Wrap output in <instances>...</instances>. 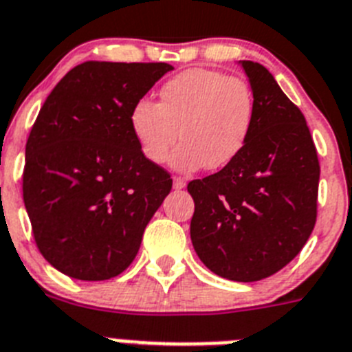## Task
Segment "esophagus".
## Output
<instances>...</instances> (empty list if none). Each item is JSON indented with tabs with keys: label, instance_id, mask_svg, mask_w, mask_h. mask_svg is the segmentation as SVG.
<instances>
[{
	"label": "esophagus",
	"instance_id": "1",
	"mask_svg": "<svg viewBox=\"0 0 352 352\" xmlns=\"http://www.w3.org/2000/svg\"><path fill=\"white\" fill-rule=\"evenodd\" d=\"M173 188H175V190H184L186 188L184 179H181V177H175V179H173Z\"/></svg>",
	"mask_w": 352,
	"mask_h": 352
}]
</instances>
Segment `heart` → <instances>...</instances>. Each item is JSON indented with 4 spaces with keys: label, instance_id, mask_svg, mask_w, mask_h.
Here are the masks:
<instances>
[{
    "label": "heart",
    "instance_id": "1",
    "mask_svg": "<svg viewBox=\"0 0 352 352\" xmlns=\"http://www.w3.org/2000/svg\"><path fill=\"white\" fill-rule=\"evenodd\" d=\"M161 102L140 100L131 111V129L148 161L161 164L173 144L171 166L181 171L227 166L249 141L254 125L252 91L221 71H182L162 84Z\"/></svg>",
    "mask_w": 352,
    "mask_h": 352
}]
</instances>
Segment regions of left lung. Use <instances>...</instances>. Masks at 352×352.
Masks as SVG:
<instances>
[{
  "instance_id": "left-lung-1",
  "label": "left lung",
  "mask_w": 352,
  "mask_h": 352,
  "mask_svg": "<svg viewBox=\"0 0 352 352\" xmlns=\"http://www.w3.org/2000/svg\"><path fill=\"white\" fill-rule=\"evenodd\" d=\"M252 89L254 125L240 155L191 181V243L217 276L261 281L300 252L317 220L320 166L302 112L265 66L240 60Z\"/></svg>"
}]
</instances>
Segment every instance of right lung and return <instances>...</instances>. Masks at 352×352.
<instances>
[{
  "label": "right lung",
  "mask_w": 352,
  "mask_h": 352,
  "mask_svg": "<svg viewBox=\"0 0 352 352\" xmlns=\"http://www.w3.org/2000/svg\"><path fill=\"white\" fill-rule=\"evenodd\" d=\"M171 69L84 62L41 107L26 141L23 200L35 243L62 274L105 281L134 261L171 179L141 152L131 111Z\"/></svg>",
  "instance_id": "right-lung-1"
}]
</instances>
